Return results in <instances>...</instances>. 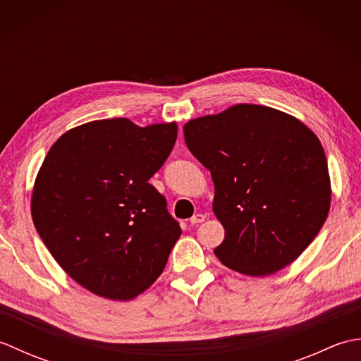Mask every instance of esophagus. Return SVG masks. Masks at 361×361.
I'll list each match as a JSON object with an SVG mask.
<instances>
[{"label":"esophagus","instance_id":"34e87169","mask_svg":"<svg viewBox=\"0 0 361 361\" xmlns=\"http://www.w3.org/2000/svg\"><path fill=\"white\" fill-rule=\"evenodd\" d=\"M204 214H195V216L190 217V224L192 225H197V224H202V221H204Z\"/></svg>","mask_w":361,"mask_h":361}]
</instances>
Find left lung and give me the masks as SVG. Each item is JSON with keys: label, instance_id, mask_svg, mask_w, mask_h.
Instances as JSON below:
<instances>
[{"label": "left lung", "instance_id": "obj_1", "mask_svg": "<svg viewBox=\"0 0 361 361\" xmlns=\"http://www.w3.org/2000/svg\"><path fill=\"white\" fill-rule=\"evenodd\" d=\"M183 132L216 188L212 209L225 228L214 250L220 262L248 276L293 262L331 208L317 135L290 114L251 104L189 121Z\"/></svg>", "mask_w": 361, "mask_h": 361}]
</instances>
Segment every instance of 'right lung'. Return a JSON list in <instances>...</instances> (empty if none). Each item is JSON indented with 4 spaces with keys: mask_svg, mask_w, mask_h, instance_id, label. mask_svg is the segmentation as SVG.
Masks as SVG:
<instances>
[{
    "mask_svg": "<svg viewBox=\"0 0 361 361\" xmlns=\"http://www.w3.org/2000/svg\"><path fill=\"white\" fill-rule=\"evenodd\" d=\"M175 141V122L114 118L70 130L46 155L32 192L35 229L94 295L128 301L163 273L181 228L149 180Z\"/></svg>",
    "mask_w": 361,
    "mask_h": 361,
    "instance_id": "1",
    "label": "right lung"
}]
</instances>
